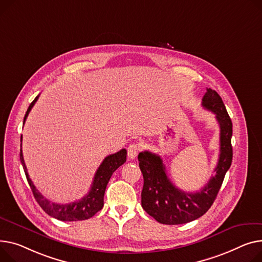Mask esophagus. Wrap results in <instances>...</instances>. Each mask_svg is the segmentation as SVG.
Masks as SVG:
<instances>
[{"label":"esophagus","instance_id":"34e87169","mask_svg":"<svg viewBox=\"0 0 262 262\" xmlns=\"http://www.w3.org/2000/svg\"><path fill=\"white\" fill-rule=\"evenodd\" d=\"M139 150H140V145L138 143H132L127 148V156L129 159H135Z\"/></svg>","mask_w":262,"mask_h":262}]
</instances>
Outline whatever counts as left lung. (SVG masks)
Segmentation results:
<instances>
[{
    "label": "left lung",
    "mask_w": 262,
    "mask_h": 262,
    "mask_svg": "<svg viewBox=\"0 0 262 262\" xmlns=\"http://www.w3.org/2000/svg\"><path fill=\"white\" fill-rule=\"evenodd\" d=\"M202 106L215 114L220 127V154L215 176L196 193H186L171 183L161 157L148 150L138 155L143 175L141 204L144 211L163 224H183L204 215L214 203L229 170L232 159L233 124L221 97L212 89H206Z\"/></svg>",
    "instance_id": "left-lung-1"
}]
</instances>
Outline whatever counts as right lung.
I'll list each match as a JSON object with an SVG mask.
<instances>
[{
  "mask_svg": "<svg viewBox=\"0 0 262 262\" xmlns=\"http://www.w3.org/2000/svg\"><path fill=\"white\" fill-rule=\"evenodd\" d=\"M39 96L36 97L31 103L25 114L24 122L27 119V116L31 108L33 107L34 103L37 102ZM126 149L123 148L120 151L107 156L105 159L103 160L99 168L97 169L94 181L92 184V187L89 193L86 194L83 198H81L78 201H75L73 203H55L51 202L48 199H46L40 191L37 189V187L33 185L31 179L29 178V175L27 172V168L24 162L23 152H22V136H21V151H20V160L23 165L25 175L27 178V181L29 183V186L32 190V194L36 198L39 205L43 208V211L47 213L49 216L54 217L61 221H80V220H86L92 218L95 214H97L104 204V193H105L106 185L113 175V172L122 164L126 161Z\"/></svg>",
  "mask_w": 262,
  "mask_h": 262,
  "instance_id": "1",
  "label": "right lung"
}]
</instances>
